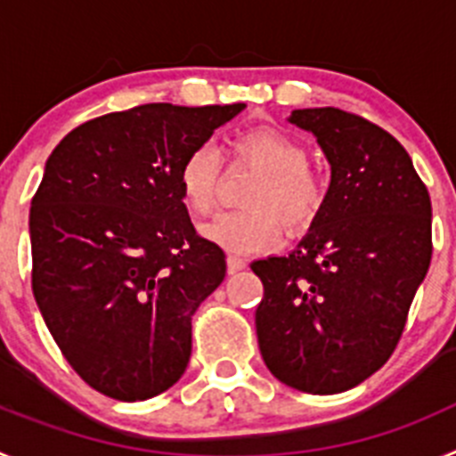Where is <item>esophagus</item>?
<instances>
[{"label":"esophagus","instance_id":"34e87169","mask_svg":"<svg viewBox=\"0 0 456 456\" xmlns=\"http://www.w3.org/2000/svg\"><path fill=\"white\" fill-rule=\"evenodd\" d=\"M225 263H228V273H237L247 267V263H244V260L237 256H228V260H225Z\"/></svg>","mask_w":456,"mask_h":456}]
</instances>
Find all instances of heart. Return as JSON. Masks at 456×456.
<instances>
[{"label": "heart", "instance_id": "1", "mask_svg": "<svg viewBox=\"0 0 456 456\" xmlns=\"http://www.w3.org/2000/svg\"><path fill=\"white\" fill-rule=\"evenodd\" d=\"M231 162L257 173L244 193L247 209L221 215L203 235L235 253L267 251L283 235L308 231L326 203V180L305 162V148L294 136L272 127L241 132L231 141ZM221 162L215 148H193L178 168V191L193 216L215 215L219 203Z\"/></svg>", "mask_w": 456, "mask_h": 456}]
</instances>
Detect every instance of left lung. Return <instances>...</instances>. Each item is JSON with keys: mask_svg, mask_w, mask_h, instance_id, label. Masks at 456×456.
Masks as SVG:
<instances>
[{"mask_svg": "<svg viewBox=\"0 0 456 456\" xmlns=\"http://www.w3.org/2000/svg\"><path fill=\"white\" fill-rule=\"evenodd\" d=\"M289 123L317 136L331 184L299 247L251 265L257 345L278 381L333 395L397 347L432 263V200L400 141L363 116L297 109Z\"/></svg>", "mask_w": 456, "mask_h": 456, "instance_id": "left-lung-1", "label": "left lung"}]
</instances>
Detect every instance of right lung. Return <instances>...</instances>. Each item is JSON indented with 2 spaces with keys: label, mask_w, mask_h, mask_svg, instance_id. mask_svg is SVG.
Masks as SVG:
<instances>
[{
  "label": "right lung",
  "mask_w": 456,
  "mask_h": 456,
  "mask_svg": "<svg viewBox=\"0 0 456 456\" xmlns=\"http://www.w3.org/2000/svg\"><path fill=\"white\" fill-rule=\"evenodd\" d=\"M244 104H141L82 123L52 151L31 200V289L70 368L123 402L171 388L191 317L225 276L193 231L178 168Z\"/></svg>",
  "instance_id": "1"
}]
</instances>
